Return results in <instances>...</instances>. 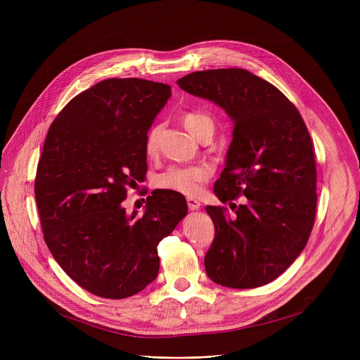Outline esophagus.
<instances>
[{
  "instance_id": "esophagus-1",
  "label": "esophagus",
  "mask_w": 360,
  "mask_h": 360,
  "mask_svg": "<svg viewBox=\"0 0 360 360\" xmlns=\"http://www.w3.org/2000/svg\"><path fill=\"white\" fill-rule=\"evenodd\" d=\"M186 202H188V208H189L191 211H196V210H199V207H200V202H199L198 199H195V198H188Z\"/></svg>"
}]
</instances>
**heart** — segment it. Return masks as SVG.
Segmentation results:
<instances>
[{
	"mask_svg": "<svg viewBox=\"0 0 360 360\" xmlns=\"http://www.w3.org/2000/svg\"><path fill=\"white\" fill-rule=\"evenodd\" d=\"M182 124L195 138L203 131H214V121L202 112H185L182 115ZM161 131V125H153L148 131L145 139V152L148 157L157 155ZM208 176L210 169L205 165H172L158 176L157 184L167 191L193 196L199 192L202 182L207 181Z\"/></svg>",
	"mask_w": 360,
	"mask_h": 360,
	"instance_id": "1",
	"label": "heart"
}]
</instances>
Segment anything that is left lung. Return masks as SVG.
<instances>
[{"mask_svg": "<svg viewBox=\"0 0 360 360\" xmlns=\"http://www.w3.org/2000/svg\"><path fill=\"white\" fill-rule=\"evenodd\" d=\"M176 84L221 107L233 124L221 202L243 195L235 215L208 205L215 238L205 271L218 285L250 289L282 275L303 250L316 214V165L307 128L272 84L240 70L196 71Z\"/></svg>", "mask_w": 360, "mask_h": 360, "instance_id": "obj_1", "label": "left lung"}]
</instances>
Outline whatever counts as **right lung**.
I'll use <instances>...</instances> for the list:
<instances>
[{"mask_svg": "<svg viewBox=\"0 0 360 360\" xmlns=\"http://www.w3.org/2000/svg\"><path fill=\"white\" fill-rule=\"evenodd\" d=\"M171 86L111 78L72 98L51 125L35 178L44 239L85 290L132 296L157 278V246L186 215L182 193L155 189L127 214V186L146 174L145 139Z\"/></svg>", "mask_w": 360, "mask_h": 360, "instance_id": "right-lung-1", "label": "right lung"}]
</instances>
